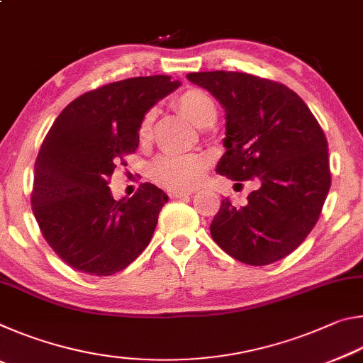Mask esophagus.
Segmentation results:
<instances>
[{
	"mask_svg": "<svg viewBox=\"0 0 363 363\" xmlns=\"http://www.w3.org/2000/svg\"><path fill=\"white\" fill-rule=\"evenodd\" d=\"M189 195H192V190H173V192H169L171 199H182V196Z\"/></svg>",
	"mask_w": 363,
	"mask_h": 363,
	"instance_id": "34e87169",
	"label": "esophagus"
}]
</instances>
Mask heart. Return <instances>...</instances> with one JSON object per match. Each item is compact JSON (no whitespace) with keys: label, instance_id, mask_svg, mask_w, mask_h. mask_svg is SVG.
Instances as JSON below:
<instances>
[{"label":"heart","instance_id":"1","mask_svg":"<svg viewBox=\"0 0 363 363\" xmlns=\"http://www.w3.org/2000/svg\"><path fill=\"white\" fill-rule=\"evenodd\" d=\"M176 107L187 120L199 128L211 126L218 116V106L213 97L201 89H187L174 99ZM155 112L149 110L140 121L138 138L147 143L152 136V123ZM210 160L199 153H164L152 163L153 181L169 190H190L203 179Z\"/></svg>","mask_w":363,"mask_h":363}]
</instances>
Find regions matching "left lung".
I'll list each match as a JSON object with an SVG mask.
<instances>
[{"label": "left lung", "mask_w": 363, "mask_h": 363, "mask_svg": "<svg viewBox=\"0 0 363 363\" xmlns=\"http://www.w3.org/2000/svg\"><path fill=\"white\" fill-rule=\"evenodd\" d=\"M225 110V153L216 173L259 187L235 206L223 200L210 225L227 255L266 266L296 250L314 229L331 174L328 144L304 101L272 79L240 72L189 73Z\"/></svg>", "instance_id": "1"}]
</instances>
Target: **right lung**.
<instances>
[{"instance_id": "obj_1", "label": "right lung", "mask_w": 363, "mask_h": 363, "mask_svg": "<svg viewBox=\"0 0 363 363\" xmlns=\"http://www.w3.org/2000/svg\"><path fill=\"white\" fill-rule=\"evenodd\" d=\"M179 84L168 75L104 84L52 123L35 162L32 210L45 240L70 267L107 277L149 245L168 195L144 182L130 199L115 200L108 179L136 152L144 115Z\"/></svg>"}]
</instances>
